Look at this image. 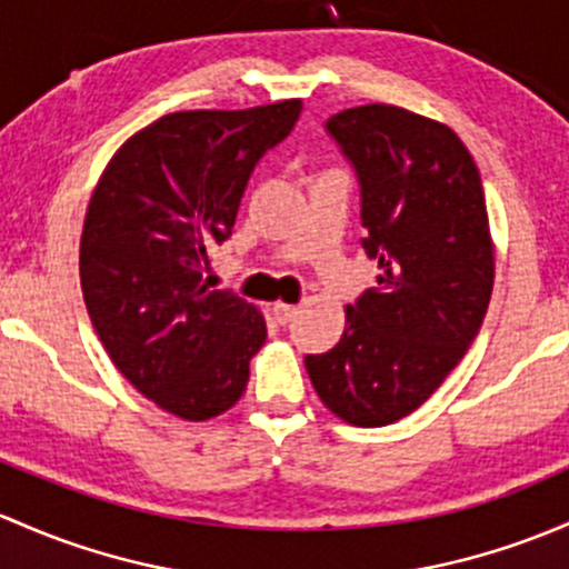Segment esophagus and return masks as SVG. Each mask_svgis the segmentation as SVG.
Instances as JSON below:
<instances>
[{
  "label": "esophagus",
  "instance_id": "34e87169",
  "mask_svg": "<svg viewBox=\"0 0 569 569\" xmlns=\"http://www.w3.org/2000/svg\"><path fill=\"white\" fill-rule=\"evenodd\" d=\"M297 313H300V308H297V305H289V302H274L272 305V316H274V321H278V325H289V321L295 319Z\"/></svg>",
  "mask_w": 569,
  "mask_h": 569
}]
</instances>
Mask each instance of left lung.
Here are the masks:
<instances>
[{
	"mask_svg": "<svg viewBox=\"0 0 569 569\" xmlns=\"http://www.w3.org/2000/svg\"><path fill=\"white\" fill-rule=\"evenodd\" d=\"M327 133L355 166L362 248L379 278L346 308L310 381L349 426L403 420L439 390L480 332L493 291V242L475 158L447 124L370 103L330 117Z\"/></svg>",
	"mask_w": 569,
	"mask_h": 569,
	"instance_id": "1",
	"label": "left lung"
}]
</instances>
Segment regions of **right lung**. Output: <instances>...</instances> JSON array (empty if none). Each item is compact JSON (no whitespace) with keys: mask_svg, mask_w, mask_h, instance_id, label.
Masks as SVG:
<instances>
[{"mask_svg":"<svg viewBox=\"0 0 569 569\" xmlns=\"http://www.w3.org/2000/svg\"><path fill=\"white\" fill-rule=\"evenodd\" d=\"M302 100L177 111L113 152L81 234L89 319L119 373L169 415L201 422L242 398L264 346L256 305L209 289L256 163L291 133Z\"/></svg>","mask_w":569,"mask_h":569,"instance_id":"obj_1","label":"right lung"}]
</instances>
